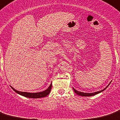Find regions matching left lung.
Segmentation results:
<instances>
[{"label":"left lung","instance_id":"1","mask_svg":"<svg viewBox=\"0 0 120 120\" xmlns=\"http://www.w3.org/2000/svg\"><path fill=\"white\" fill-rule=\"evenodd\" d=\"M110 83H109V84H110ZM109 85H108V86L106 87L104 89H103L102 90H101V91H99L95 92V93H82V92H80V91H77V90H75V89H74V88H73V90H74V92H75V93H76V94H78V95H80V96H83V97L93 96V95H96V94H99V93H101L102 91H104L106 89L107 87H108V86H109Z\"/></svg>","mask_w":120,"mask_h":120}]
</instances>
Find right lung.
<instances>
[{
  "label": "right lung",
  "mask_w": 120,
  "mask_h": 120,
  "mask_svg": "<svg viewBox=\"0 0 120 120\" xmlns=\"http://www.w3.org/2000/svg\"><path fill=\"white\" fill-rule=\"evenodd\" d=\"M52 84H50L48 88L46 89V90L42 92H39V93H27V92H22V91H19L15 90L13 87L11 86V87L12 88V89H13V90H14V91H15L16 93L19 94V95H22V96L27 97V98H42V97H45L47 96L50 93V90L52 89Z\"/></svg>",
  "instance_id": "1"
}]
</instances>
